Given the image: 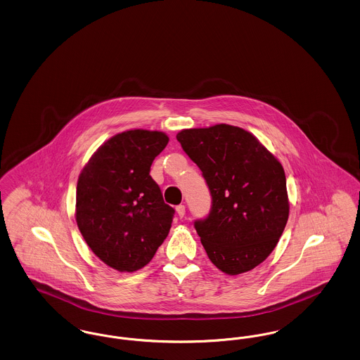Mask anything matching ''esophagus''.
I'll return each instance as SVG.
<instances>
[{"instance_id": "esophagus-1", "label": "esophagus", "mask_w": 360, "mask_h": 360, "mask_svg": "<svg viewBox=\"0 0 360 360\" xmlns=\"http://www.w3.org/2000/svg\"><path fill=\"white\" fill-rule=\"evenodd\" d=\"M175 210H176V214L182 219L184 216H185V213H186V209H185V205H178L175 207Z\"/></svg>"}]
</instances>
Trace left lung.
Returning <instances> with one entry per match:
<instances>
[{
  "mask_svg": "<svg viewBox=\"0 0 360 360\" xmlns=\"http://www.w3.org/2000/svg\"><path fill=\"white\" fill-rule=\"evenodd\" d=\"M176 140L210 191L207 216L194 221L207 257L225 274L252 270L273 252L289 219L283 167L239 127L184 129Z\"/></svg>",
  "mask_w": 360,
  "mask_h": 360,
  "instance_id": "left-lung-1",
  "label": "left lung"
}]
</instances>
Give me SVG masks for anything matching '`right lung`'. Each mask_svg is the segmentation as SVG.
<instances>
[{
	"instance_id": "add662e5",
	"label": "right lung",
	"mask_w": 360,
	"mask_h": 360,
	"mask_svg": "<svg viewBox=\"0 0 360 360\" xmlns=\"http://www.w3.org/2000/svg\"><path fill=\"white\" fill-rule=\"evenodd\" d=\"M167 143L156 131L122 132L103 143L78 178V228L96 257L117 271L148 264L172 228L175 210L150 175Z\"/></svg>"
}]
</instances>
